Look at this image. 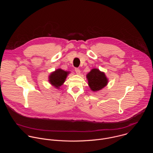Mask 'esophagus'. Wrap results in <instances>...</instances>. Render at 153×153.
Segmentation results:
<instances>
[{
    "label": "esophagus",
    "mask_w": 153,
    "mask_h": 153,
    "mask_svg": "<svg viewBox=\"0 0 153 153\" xmlns=\"http://www.w3.org/2000/svg\"><path fill=\"white\" fill-rule=\"evenodd\" d=\"M75 71H76L77 74H80V70L79 68H76L75 69Z\"/></svg>",
    "instance_id": "34e87169"
}]
</instances>
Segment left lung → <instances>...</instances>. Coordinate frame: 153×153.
Listing matches in <instances>:
<instances>
[{
  "instance_id": "8db88e82",
  "label": "left lung",
  "mask_w": 153,
  "mask_h": 153,
  "mask_svg": "<svg viewBox=\"0 0 153 153\" xmlns=\"http://www.w3.org/2000/svg\"><path fill=\"white\" fill-rule=\"evenodd\" d=\"M91 90L97 92L102 90L108 83V79L104 72L97 68H93L86 76Z\"/></svg>"
}]
</instances>
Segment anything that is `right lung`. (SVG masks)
Here are the masks:
<instances>
[{
  "mask_svg": "<svg viewBox=\"0 0 153 153\" xmlns=\"http://www.w3.org/2000/svg\"><path fill=\"white\" fill-rule=\"evenodd\" d=\"M70 73V71H66L61 68H58L50 73L48 76V81L52 86H54L57 89H59L60 86L64 83Z\"/></svg>",
  "mask_w": 153,
  "mask_h": 153,
  "instance_id": "1",
  "label": "right lung"
}]
</instances>
